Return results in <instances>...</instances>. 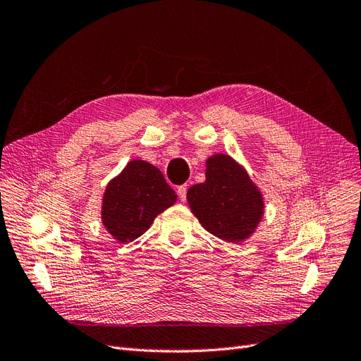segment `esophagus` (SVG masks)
Wrapping results in <instances>:
<instances>
[{
	"label": "esophagus",
	"mask_w": 361,
	"mask_h": 361,
	"mask_svg": "<svg viewBox=\"0 0 361 361\" xmlns=\"http://www.w3.org/2000/svg\"><path fill=\"white\" fill-rule=\"evenodd\" d=\"M177 193H178V197H180L181 201L186 200V193H188V186H186V184H183V186H178L177 188Z\"/></svg>",
	"instance_id": "1"
}]
</instances>
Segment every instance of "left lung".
I'll list each match as a JSON object with an SVG mask.
<instances>
[{
    "mask_svg": "<svg viewBox=\"0 0 361 361\" xmlns=\"http://www.w3.org/2000/svg\"><path fill=\"white\" fill-rule=\"evenodd\" d=\"M188 202L205 230L231 243L248 239L264 213L262 192L228 154L207 159L205 181L188 190Z\"/></svg>",
    "mask_w": 361,
    "mask_h": 361,
    "instance_id": "1",
    "label": "left lung"
}]
</instances>
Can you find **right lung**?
Instances as JSON below:
<instances>
[{
    "label": "right lung",
    "instance_id": "1",
    "mask_svg": "<svg viewBox=\"0 0 361 361\" xmlns=\"http://www.w3.org/2000/svg\"><path fill=\"white\" fill-rule=\"evenodd\" d=\"M175 201L177 195L156 166L145 160H131L118 177L109 181L101 219L113 239L133 242Z\"/></svg>",
    "mask_w": 361,
    "mask_h": 361
}]
</instances>
